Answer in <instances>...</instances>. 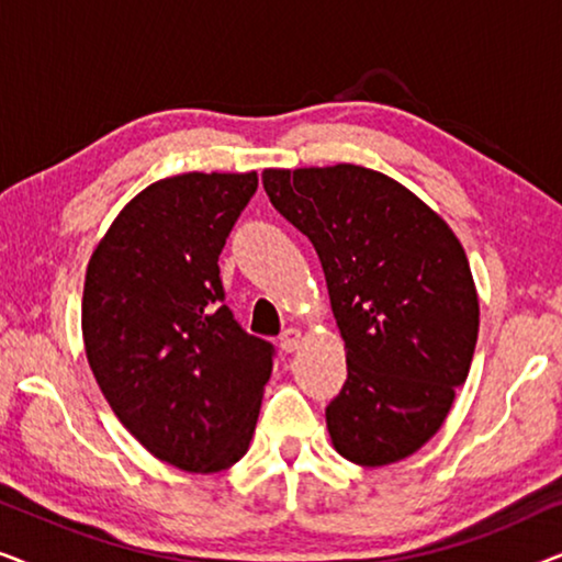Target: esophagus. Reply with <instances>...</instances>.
<instances>
[{
  "label": "esophagus",
  "instance_id": "1",
  "mask_svg": "<svg viewBox=\"0 0 562 562\" xmlns=\"http://www.w3.org/2000/svg\"><path fill=\"white\" fill-rule=\"evenodd\" d=\"M302 340H304L302 329H296V327L283 329V335H281V350H283V352H294V350H299V345H302Z\"/></svg>",
  "mask_w": 562,
  "mask_h": 562
}]
</instances>
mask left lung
Segmentation results:
<instances>
[{"instance_id": "left-lung-1", "label": "left lung", "mask_w": 562, "mask_h": 562, "mask_svg": "<svg viewBox=\"0 0 562 562\" xmlns=\"http://www.w3.org/2000/svg\"><path fill=\"white\" fill-rule=\"evenodd\" d=\"M271 204L310 237L345 340L348 381L327 406L333 448L379 468L448 417L479 340V291L440 214L373 168H266Z\"/></svg>"}]
</instances>
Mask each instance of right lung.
I'll use <instances>...</instances> for the list:
<instances>
[{
    "mask_svg": "<svg viewBox=\"0 0 562 562\" xmlns=\"http://www.w3.org/2000/svg\"><path fill=\"white\" fill-rule=\"evenodd\" d=\"M258 173H179L130 199L87 266L81 333L91 373L127 432L189 473L250 448L273 345L222 304L220 252Z\"/></svg>",
    "mask_w": 562,
    "mask_h": 562,
    "instance_id": "right-lung-1",
    "label": "right lung"
}]
</instances>
